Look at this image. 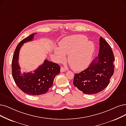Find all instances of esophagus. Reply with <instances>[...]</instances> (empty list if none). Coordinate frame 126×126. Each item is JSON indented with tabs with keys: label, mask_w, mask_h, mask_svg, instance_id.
Instances as JSON below:
<instances>
[{
	"label": "esophagus",
	"mask_w": 126,
	"mask_h": 126,
	"mask_svg": "<svg viewBox=\"0 0 126 126\" xmlns=\"http://www.w3.org/2000/svg\"><path fill=\"white\" fill-rule=\"evenodd\" d=\"M66 71V69L65 68H63V67H62L61 68H60V71L61 72H64Z\"/></svg>",
	"instance_id": "34e87169"
}]
</instances>
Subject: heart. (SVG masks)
<instances>
[{
    "instance_id": "obj_1",
    "label": "heart",
    "mask_w": 126,
    "mask_h": 126,
    "mask_svg": "<svg viewBox=\"0 0 126 126\" xmlns=\"http://www.w3.org/2000/svg\"><path fill=\"white\" fill-rule=\"evenodd\" d=\"M94 51V44L87 41V37L83 35L64 38L59 42V48H55V54L59 62L65 59V55H69L68 62L76 71H82L89 66Z\"/></svg>"
}]
</instances>
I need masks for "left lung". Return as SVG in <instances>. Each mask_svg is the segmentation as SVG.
<instances>
[{
	"mask_svg": "<svg viewBox=\"0 0 126 126\" xmlns=\"http://www.w3.org/2000/svg\"><path fill=\"white\" fill-rule=\"evenodd\" d=\"M99 41L98 56L87 69L74 77V86L85 94L102 91L109 84L114 73L115 58L112 48L102 37Z\"/></svg>",
	"mask_w": 126,
	"mask_h": 126,
	"instance_id": "8db88e82",
	"label": "left lung"
}]
</instances>
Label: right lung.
Here are the masks:
<instances>
[{
    "label": "right lung",
    "mask_w": 126,
    "mask_h": 126,
    "mask_svg": "<svg viewBox=\"0 0 126 126\" xmlns=\"http://www.w3.org/2000/svg\"><path fill=\"white\" fill-rule=\"evenodd\" d=\"M34 33L20 42L15 50L12 62V73L18 87L24 93L31 95L46 94L53 84L54 79L60 73V67L57 63L49 62L47 59L34 71V73H21L18 64L19 50L24 43L33 40Z\"/></svg>",
    "instance_id": "add662e5"
}]
</instances>
